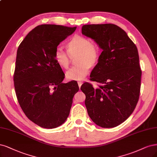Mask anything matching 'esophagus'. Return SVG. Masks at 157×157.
I'll return each mask as SVG.
<instances>
[{
	"mask_svg": "<svg viewBox=\"0 0 157 157\" xmlns=\"http://www.w3.org/2000/svg\"><path fill=\"white\" fill-rule=\"evenodd\" d=\"M82 83H83L82 82H78V87H79V88H80L81 86H82Z\"/></svg>",
	"mask_w": 157,
	"mask_h": 157,
	"instance_id": "34e87169",
	"label": "esophagus"
}]
</instances>
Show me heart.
Segmentation results:
<instances>
[{"label":"heart","instance_id":"b5f03b06","mask_svg":"<svg viewBox=\"0 0 157 157\" xmlns=\"http://www.w3.org/2000/svg\"><path fill=\"white\" fill-rule=\"evenodd\" d=\"M67 51L58 47L55 52V59L62 68L66 69L70 63V56L77 55L75 66L69 69L66 77L70 80H83L89 73L90 66H94L98 62L100 57L99 45L87 37L76 35L70 40L66 45Z\"/></svg>","mask_w":157,"mask_h":157}]
</instances>
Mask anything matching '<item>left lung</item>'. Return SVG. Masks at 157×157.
<instances>
[{"mask_svg": "<svg viewBox=\"0 0 157 157\" xmlns=\"http://www.w3.org/2000/svg\"><path fill=\"white\" fill-rule=\"evenodd\" d=\"M82 34L102 50L90 80L100 83L94 89L85 82L80 90L90 118L103 128L115 127L131 115L139 99L142 71L137 47L126 32L113 24L85 25Z\"/></svg>", "mask_w": 157, "mask_h": 157, "instance_id": "1", "label": "left lung"}]
</instances>
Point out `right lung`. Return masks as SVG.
Segmentation results:
<instances>
[{
  "mask_svg": "<svg viewBox=\"0 0 157 157\" xmlns=\"http://www.w3.org/2000/svg\"><path fill=\"white\" fill-rule=\"evenodd\" d=\"M76 29L39 25L18 47L13 75L16 95L26 117L41 127L56 128L66 121L79 90L76 82H62L65 74L55 59L57 46Z\"/></svg>",
  "mask_w": 157,
  "mask_h": 157,
  "instance_id": "right-lung-1",
  "label": "right lung"
}]
</instances>
